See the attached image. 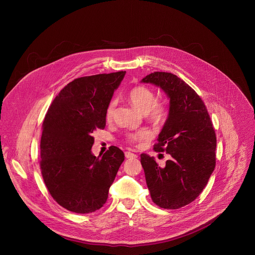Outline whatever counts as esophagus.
Returning a JSON list of instances; mask_svg holds the SVG:
<instances>
[{"label": "esophagus", "mask_w": 255, "mask_h": 255, "mask_svg": "<svg viewBox=\"0 0 255 255\" xmlns=\"http://www.w3.org/2000/svg\"><path fill=\"white\" fill-rule=\"evenodd\" d=\"M125 156H126L127 159H133V158H136V157H137L136 154L131 153V152H129V151H127V152L125 153Z\"/></svg>", "instance_id": "obj_1"}]
</instances>
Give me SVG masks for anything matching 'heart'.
Segmentation results:
<instances>
[{
  "label": "heart",
  "mask_w": 255,
  "mask_h": 255,
  "mask_svg": "<svg viewBox=\"0 0 255 255\" xmlns=\"http://www.w3.org/2000/svg\"><path fill=\"white\" fill-rule=\"evenodd\" d=\"M128 100L133 108L141 114H147L154 122H162L167 116V107L164 103L155 102V95L152 90L145 86H136L128 93ZM116 101L110 102L106 110V118L111 120L114 114ZM151 138V132L147 129H141L136 132L128 134V141L130 143H141Z\"/></svg>",
  "instance_id": "b5f03b06"
}]
</instances>
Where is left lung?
Segmentation results:
<instances>
[{
  "instance_id": "obj_1",
  "label": "left lung",
  "mask_w": 255,
  "mask_h": 255,
  "mask_svg": "<svg viewBox=\"0 0 255 255\" xmlns=\"http://www.w3.org/2000/svg\"><path fill=\"white\" fill-rule=\"evenodd\" d=\"M141 82L161 88L170 100L168 118L154 150L165 151L171 160L162 168L154 157L140 155L147 187L156 205L179 209L201 193L214 171L215 130L201 98L177 75L155 72Z\"/></svg>"
}]
</instances>
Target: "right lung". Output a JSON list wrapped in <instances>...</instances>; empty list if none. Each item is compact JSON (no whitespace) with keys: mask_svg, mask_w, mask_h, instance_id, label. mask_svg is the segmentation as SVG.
Instances as JSON below:
<instances>
[{"mask_svg":"<svg viewBox=\"0 0 255 255\" xmlns=\"http://www.w3.org/2000/svg\"><path fill=\"white\" fill-rule=\"evenodd\" d=\"M126 72L79 77L56 96L43 122L40 142L41 173L52 197L79 214L100 209L125 160L111 146L94 156L92 133L106 126V110Z\"/></svg>","mask_w":255,"mask_h":255,"instance_id":"add662e5","label":"right lung"}]
</instances>
